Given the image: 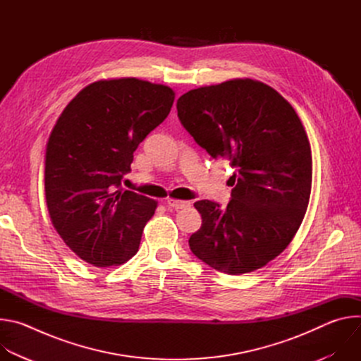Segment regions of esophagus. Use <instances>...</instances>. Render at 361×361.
Masks as SVG:
<instances>
[{"label": "esophagus", "mask_w": 361, "mask_h": 361, "mask_svg": "<svg viewBox=\"0 0 361 361\" xmlns=\"http://www.w3.org/2000/svg\"><path fill=\"white\" fill-rule=\"evenodd\" d=\"M190 201L188 200H174V198H169L167 200V205L174 210H181L185 207H190Z\"/></svg>", "instance_id": "obj_1"}]
</instances>
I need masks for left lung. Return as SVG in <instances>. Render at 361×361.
<instances>
[{
  "label": "left lung",
  "instance_id": "8db88e82",
  "mask_svg": "<svg viewBox=\"0 0 361 361\" xmlns=\"http://www.w3.org/2000/svg\"><path fill=\"white\" fill-rule=\"evenodd\" d=\"M177 111L200 147L237 170L226 210L194 202L202 221L191 251L226 274L264 267L291 243L310 200L313 160L301 120L281 94L251 78L190 90Z\"/></svg>",
  "mask_w": 361,
  "mask_h": 361
}]
</instances>
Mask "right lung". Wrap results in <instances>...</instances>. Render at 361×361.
I'll return each mask as SVG.
<instances>
[{"label": "right lung", "instance_id": "1", "mask_svg": "<svg viewBox=\"0 0 361 361\" xmlns=\"http://www.w3.org/2000/svg\"><path fill=\"white\" fill-rule=\"evenodd\" d=\"M176 92L126 77L84 87L64 109L45 148L48 214L64 243L95 267L138 251L157 201L121 188L138 144L169 116Z\"/></svg>", "mask_w": 361, "mask_h": 361}]
</instances>
